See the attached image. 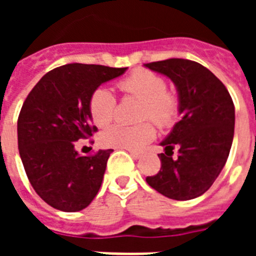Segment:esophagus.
<instances>
[{"mask_svg": "<svg viewBox=\"0 0 256 256\" xmlns=\"http://www.w3.org/2000/svg\"><path fill=\"white\" fill-rule=\"evenodd\" d=\"M130 154L133 156V158H134L136 160L140 159V158L144 155V152H142V151H134V150H130Z\"/></svg>", "mask_w": 256, "mask_h": 256, "instance_id": "1", "label": "esophagus"}]
</instances>
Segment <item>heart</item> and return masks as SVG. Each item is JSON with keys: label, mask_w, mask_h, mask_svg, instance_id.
I'll list each match as a JSON object with an SVG mask.
<instances>
[{"label": "heart", "mask_w": 256, "mask_h": 256, "mask_svg": "<svg viewBox=\"0 0 256 256\" xmlns=\"http://www.w3.org/2000/svg\"><path fill=\"white\" fill-rule=\"evenodd\" d=\"M119 88L126 96L141 100L140 118L152 119L159 126H166L177 114V100L166 91L165 80L148 69H137L122 79ZM116 98L108 88L100 87L90 98V114L97 126H106L115 115ZM155 137V128L144 122L138 126L115 124L101 133L100 141L104 146L138 150Z\"/></svg>", "instance_id": "heart-1"}]
</instances>
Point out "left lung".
Instances as JSON below:
<instances>
[{
    "instance_id": "obj_1",
    "label": "left lung",
    "mask_w": 256,
    "mask_h": 256,
    "mask_svg": "<svg viewBox=\"0 0 256 256\" xmlns=\"http://www.w3.org/2000/svg\"><path fill=\"white\" fill-rule=\"evenodd\" d=\"M144 66L174 83L180 114L160 142L159 173L146 182L169 198L192 200L212 187L227 162L234 134V101L224 84L196 61L168 58Z\"/></svg>"
}]
</instances>
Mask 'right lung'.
<instances>
[{"mask_svg": "<svg viewBox=\"0 0 256 256\" xmlns=\"http://www.w3.org/2000/svg\"><path fill=\"white\" fill-rule=\"evenodd\" d=\"M126 72L104 65H62L44 74L22 104L18 119L20 158L32 187L50 206L79 212L97 195L112 150L83 156L76 142L97 130L90 114L92 94Z\"/></svg>", "mask_w": 256, "mask_h": 256, "instance_id": "right-lung-1", "label": "right lung"}]
</instances>
